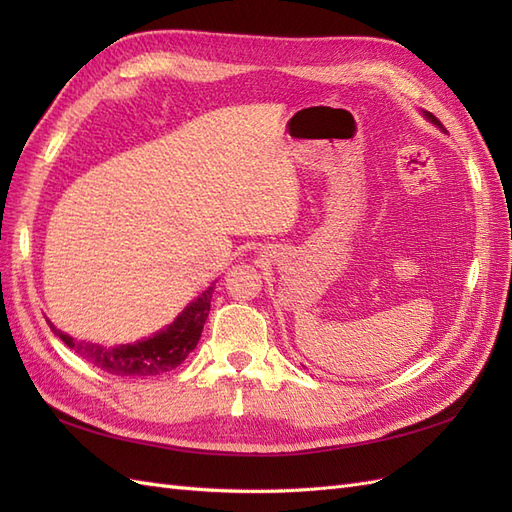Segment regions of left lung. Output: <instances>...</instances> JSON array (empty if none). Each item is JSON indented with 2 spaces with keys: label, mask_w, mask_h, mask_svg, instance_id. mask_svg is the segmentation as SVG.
<instances>
[{
  "label": "left lung",
  "mask_w": 512,
  "mask_h": 512,
  "mask_svg": "<svg viewBox=\"0 0 512 512\" xmlns=\"http://www.w3.org/2000/svg\"><path fill=\"white\" fill-rule=\"evenodd\" d=\"M425 117H427V119H429V121L433 123V126H438L440 130H444V126H442V123H440V119H438L436 115H431V113H425Z\"/></svg>",
  "instance_id": "1"
}]
</instances>
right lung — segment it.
Here are the masks:
<instances>
[{
  "label": "right lung",
  "mask_w": 512,
  "mask_h": 512,
  "mask_svg": "<svg viewBox=\"0 0 512 512\" xmlns=\"http://www.w3.org/2000/svg\"><path fill=\"white\" fill-rule=\"evenodd\" d=\"M213 286H209L196 301H192L183 309L181 316L145 342L128 344L119 348H106L100 344L79 342L66 333H61L51 324V331L64 342L70 350L85 359L87 363L96 365L102 371H108L113 376H158L164 371L179 367L188 354L196 348L200 333H203L205 320L211 309Z\"/></svg>",
  "instance_id": "1"
}]
</instances>
